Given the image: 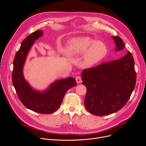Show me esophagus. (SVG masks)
<instances>
[{"mask_svg":"<svg viewBox=\"0 0 146 146\" xmlns=\"http://www.w3.org/2000/svg\"><path fill=\"white\" fill-rule=\"evenodd\" d=\"M76 82L77 84H80V83H81L82 82V80H81V78L80 76H77L76 77Z\"/></svg>","mask_w":146,"mask_h":146,"instance_id":"1","label":"esophagus"}]
</instances>
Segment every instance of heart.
I'll list each match as a JSON object with an SVG mask.
<instances>
[{"mask_svg": "<svg viewBox=\"0 0 146 146\" xmlns=\"http://www.w3.org/2000/svg\"><path fill=\"white\" fill-rule=\"evenodd\" d=\"M66 51L70 56L82 55V63L86 67H92L105 57L108 53L106 45L90 37H74L67 43Z\"/></svg>", "mask_w": 146, "mask_h": 146, "instance_id": "b5f03b06", "label": "heart"}]
</instances>
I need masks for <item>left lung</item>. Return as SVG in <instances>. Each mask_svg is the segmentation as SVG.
<instances>
[{
	"label": "left lung",
	"mask_w": 146,
	"mask_h": 146,
	"mask_svg": "<svg viewBox=\"0 0 146 146\" xmlns=\"http://www.w3.org/2000/svg\"><path fill=\"white\" fill-rule=\"evenodd\" d=\"M115 51L125 47L122 40L112 36ZM82 84L87 88L84 103L92 114L103 116L122 109L135 88L136 75L135 62L129 51L121 58L102 64L82 72Z\"/></svg>",
	"instance_id": "1"
}]
</instances>
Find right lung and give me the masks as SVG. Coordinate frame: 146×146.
I'll list each match as a JSON object with an SVG mask.
<instances>
[{"label":"right lung","mask_w":146,"mask_h":146,"mask_svg":"<svg viewBox=\"0 0 146 146\" xmlns=\"http://www.w3.org/2000/svg\"><path fill=\"white\" fill-rule=\"evenodd\" d=\"M43 33L42 31H36L23 40L14 59L12 81L19 100L27 109L38 113L51 114L59 108L65 93L76 85V81L72 77L57 80L40 91L32 88L25 79L23 69L27 57L35 41Z\"/></svg>","instance_id":"obj_1"}]
</instances>
